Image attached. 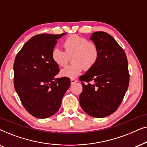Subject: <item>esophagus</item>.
<instances>
[{"instance_id":"esophagus-1","label":"esophagus","mask_w":147,"mask_h":147,"mask_svg":"<svg viewBox=\"0 0 147 147\" xmlns=\"http://www.w3.org/2000/svg\"><path fill=\"white\" fill-rule=\"evenodd\" d=\"M77 81L75 79H70V83H71V84H75V83H77Z\"/></svg>"}]
</instances>
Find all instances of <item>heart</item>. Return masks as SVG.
<instances>
[{"label": "heart", "mask_w": 147, "mask_h": 147, "mask_svg": "<svg viewBox=\"0 0 147 147\" xmlns=\"http://www.w3.org/2000/svg\"><path fill=\"white\" fill-rule=\"evenodd\" d=\"M63 46L65 52L54 48L51 53L52 60L60 66H65L69 57L72 56L71 61L73 64L61 70L62 77L75 78L81 73L83 67L85 70L93 67L99 58V51L96 44L77 35H71L66 38Z\"/></svg>", "instance_id": "obj_1"}]
</instances>
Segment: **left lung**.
Listing matches in <instances>:
<instances>
[{
    "label": "left lung",
    "mask_w": 147,
    "mask_h": 147,
    "mask_svg": "<svg viewBox=\"0 0 147 147\" xmlns=\"http://www.w3.org/2000/svg\"><path fill=\"white\" fill-rule=\"evenodd\" d=\"M90 39L99 51L96 64L80 77L83 91L79 103L83 111L94 118H104L117 110L129 85L128 60L124 50L112 36L103 31Z\"/></svg>",
    "instance_id": "8db88e82"
}]
</instances>
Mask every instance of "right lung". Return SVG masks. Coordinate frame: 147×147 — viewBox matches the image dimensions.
<instances>
[{
  "instance_id": "add662e5",
  "label": "right lung",
  "mask_w": 147,
  "mask_h": 147,
  "mask_svg": "<svg viewBox=\"0 0 147 147\" xmlns=\"http://www.w3.org/2000/svg\"><path fill=\"white\" fill-rule=\"evenodd\" d=\"M65 34H45L32 37L15 57V91L23 107L36 118H47L57 112L70 85L68 77H55L59 67L51 56L57 40Z\"/></svg>"
}]
</instances>
